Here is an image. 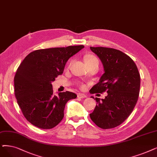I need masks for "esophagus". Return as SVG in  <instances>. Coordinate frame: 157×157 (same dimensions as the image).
Wrapping results in <instances>:
<instances>
[{
    "instance_id": "1",
    "label": "esophagus",
    "mask_w": 157,
    "mask_h": 157,
    "mask_svg": "<svg viewBox=\"0 0 157 157\" xmlns=\"http://www.w3.org/2000/svg\"><path fill=\"white\" fill-rule=\"evenodd\" d=\"M78 98H86L87 95H85L84 93H78Z\"/></svg>"
}]
</instances>
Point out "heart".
I'll list each match as a JSON object with an SVG mask.
<instances>
[{"label":"heart","mask_w":157,"mask_h":157,"mask_svg":"<svg viewBox=\"0 0 157 157\" xmlns=\"http://www.w3.org/2000/svg\"><path fill=\"white\" fill-rule=\"evenodd\" d=\"M85 61L86 62V64H90V63H93V62H97L98 60L95 57H94L93 55H87L85 57ZM82 87H84V86H82Z\"/></svg>","instance_id":"heart-1"}]
</instances>
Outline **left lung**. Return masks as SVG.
Listing matches in <instances>:
<instances>
[{"instance_id": "obj_1", "label": "left lung", "mask_w": 157, "mask_h": 157, "mask_svg": "<svg viewBox=\"0 0 157 157\" xmlns=\"http://www.w3.org/2000/svg\"><path fill=\"white\" fill-rule=\"evenodd\" d=\"M90 49L101 60L104 73L90 92L106 91L108 95L101 100L91 97L97 103L90 116L98 127L113 128L126 121L135 108L140 91V73L134 61L121 51L104 47Z\"/></svg>"}]
</instances>
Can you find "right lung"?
I'll use <instances>...</instances> for the list:
<instances>
[{
	"label": "right lung",
	"mask_w": 157,
	"mask_h": 157,
	"mask_svg": "<svg viewBox=\"0 0 157 157\" xmlns=\"http://www.w3.org/2000/svg\"><path fill=\"white\" fill-rule=\"evenodd\" d=\"M83 45L35 50L28 54L14 77L15 95L24 116L33 126L52 129L64 117L68 100L76 94H53L52 82L62 74L67 61L84 48Z\"/></svg>",
	"instance_id": "right-lung-1"
}]
</instances>
